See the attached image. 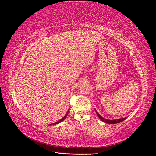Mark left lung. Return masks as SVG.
I'll list each match as a JSON object with an SVG mask.
<instances>
[{
  "mask_svg": "<svg viewBox=\"0 0 156 156\" xmlns=\"http://www.w3.org/2000/svg\"><path fill=\"white\" fill-rule=\"evenodd\" d=\"M96 114H97V115L98 116V117L100 118V120H101V121H103V122H105V123H107V124H118V123H120L121 122H122V121H124V120H126V117H125V118H122V119H117V120H107V119H103V118L102 117V116H101L100 115L98 114V112L96 111Z\"/></svg>",
  "mask_w": 156,
  "mask_h": 156,
  "instance_id": "obj_1",
  "label": "left lung"
}]
</instances>
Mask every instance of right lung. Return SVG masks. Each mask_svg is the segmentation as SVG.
<instances>
[{
	"label": "right lung",
	"mask_w": 156,
	"mask_h": 156,
	"mask_svg": "<svg viewBox=\"0 0 156 156\" xmlns=\"http://www.w3.org/2000/svg\"><path fill=\"white\" fill-rule=\"evenodd\" d=\"M68 112H69V111H68V112L66 113V115L63 118H62V119H61V120H60L59 121H58L57 122H55V123H54V124H58V123H60V122H62V121H63L64 120H65V119H66V116H67V115H68Z\"/></svg>",
	"instance_id": "1"
}]
</instances>
